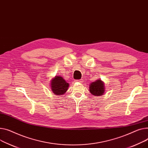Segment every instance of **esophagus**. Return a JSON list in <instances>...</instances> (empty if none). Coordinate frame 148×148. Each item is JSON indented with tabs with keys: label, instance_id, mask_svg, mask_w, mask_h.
Returning a JSON list of instances; mask_svg holds the SVG:
<instances>
[{
	"label": "esophagus",
	"instance_id": "esophagus-1",
	"mask_svg": "<svg viewBox=\"0 0 148 148\" xmlns=\"http://www.w3.org/2000/svg\"><path fill=\"white\" fill-rule=\"evenodd\" d=\"M77 82H79V83H83V79H80V80H78Z\"/></svg>",
	"mask_w": 148,
	"mask_h": 148
}]
</instances>
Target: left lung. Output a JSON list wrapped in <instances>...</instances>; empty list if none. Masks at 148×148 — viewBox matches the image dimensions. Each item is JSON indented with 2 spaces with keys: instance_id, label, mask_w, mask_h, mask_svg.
Listing matches in <instances>:
<instances>
[{
  "instance_id": "8db88e82",
  "label": "left lung",
  "mask_w": 148,
  "mask_h": 148,
  "mask_svg": "<svg viewBox=\"0 0 148 148\" xmlns=\"http://www.w3.org/2000/svg\"><path fill=\"white\" fill-rule=\"evenodd\" d=\"M90 92L95 96H101L104 93V83L102 80H97L90 84Z\"/></svg>"
}]
</instances>
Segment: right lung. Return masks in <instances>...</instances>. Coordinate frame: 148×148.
<instances>
[{"mask_svg": "<svg viewBox=\"0 0 148 148\" xmlns=\"http://www.w3.org/2000/svg\"><path fill=\"white\" fill-rule=\"evenodd\" d=\"M69 84L62 77L56 76L51 81V90L56 95L64 94L68 90Z\"/></svg>", "mask_w": 148, "mask_h": 148, "instance_id": "obj_1", "label": "right lung"}]
</instances>
